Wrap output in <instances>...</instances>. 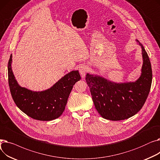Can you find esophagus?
I'll list each match as a JSON object with an SVG mask.
<instances>
[{"instance_id": "1", "label": "esophagus", "mask_w": 160, "mask_h": 160, "mask_svg": "<svg viewBox=\"0 0 160 160\" xmlns=\"http://www.w3.org/2000/svg\"><path fill=\"white\" fill-rule=\"evenodd\" d=\"M79 71H80V73L82 75V77H84L86 72L88 71V67L84 65H80L79 67Z\"/></svg>"}]
</instances>
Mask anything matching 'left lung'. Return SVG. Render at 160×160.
<instances>
[{"mask_svg":"<svg viewBox=\"0 0 160 160\" xmlns=\"http://www.w3.org/2000/svg\"><path fill=\"white\" fill-rule=\"evenodd\" d=\"M142 48V73L135 82L117 83L87 74L88 85L96 110L103 118L121 121L130 118L143 106L150 90L152 72L148 56Z\"/></svg>","mask_w":160,"mask_h":160,"instance_id":"8db88e82","label":"left lung"}]
</instances>
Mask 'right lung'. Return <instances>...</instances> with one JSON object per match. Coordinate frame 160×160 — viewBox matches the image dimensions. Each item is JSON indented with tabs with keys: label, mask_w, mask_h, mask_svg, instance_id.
<instances>
[{
	"label": "right lung",
	"mask_w": 160,
	"mask_h": 160,
	"mask_svg": "<svg viewBox=\"0 0 160 160\" xmlns=\"http://www.w3.org/2000/svg\"><path fill=\"white\" fill-rule=\"evenodd\" d=\"M10 57L8 64V83L14 102L31 118L39 121H52L63 112L69 96L76 82L81 79L78 71L65 75L46 91L36 92L19 86L13 74Z\"/></svg>",
	"instance_id": "1"
}]
</instances>
